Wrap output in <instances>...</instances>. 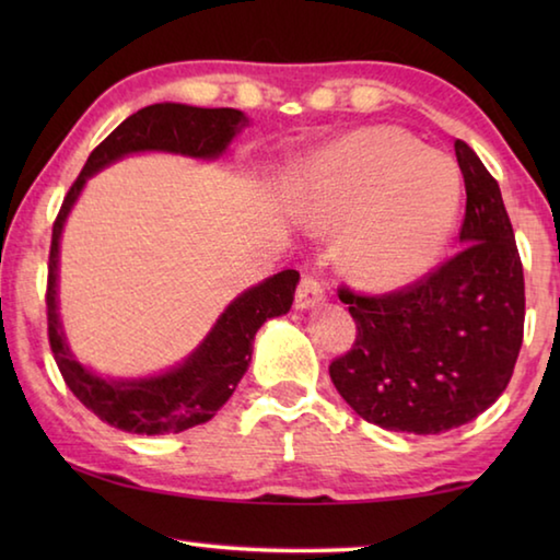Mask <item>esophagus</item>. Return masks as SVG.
Here are the masks:
<instances>
[{"mask_svg": "<svg viewBox=\"0 0 560 560\" xmlns=\"http://www.w3.org/2000/svg\"><path fill=\"white\" fill-rule=\"evenodd\" d=\"M326 299V289L316 277L311 273H303L296 289V308H314L320 301Z\"/></svg>", "mask_w": 560, "mask_h": 560, "instance_id": "34e87169", "label": "esophagus"}]
</instances>
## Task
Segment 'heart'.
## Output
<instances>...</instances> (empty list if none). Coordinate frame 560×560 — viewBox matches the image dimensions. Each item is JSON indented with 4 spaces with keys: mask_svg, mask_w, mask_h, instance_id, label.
Wrapping results in <instances>:
<instances>
[{
    "mask_svg": "<svg viewBox=\"0 0 560 560\" xmlns=\"http://www.w3.org/2000/svg\"><path fill=\"white\" fill-rule=\"evenodd\" d=\"M459 195L457 163L390 126L348 132L311 155L293 179L301 214L340 230L343 269L377 291L400 289L438 261Z\"/></svg>",
    "mask_w": 560,
    "mask_h": 560,
    "instance_id": "1",
    "label": "heart"
}]
</instances>
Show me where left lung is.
Instances as JSON below:
<instances>
[{
    "mask_svg": "<svg viewBox=\"0 0 560 560\" xmlns=\"http://www.w3.org/2000/svg\"><path fill=\"white\" fill-rule=\"evenodd\" d=\"M454 153L467 187L462 249L402 289H338L358 334L328 365L330 381L385 430L467 424L506 390L524 343V267L499 183L464 140Z\"/></svg>",
    "mask_w": 560,
    "mask_h": 560,
    "instance_id": "left-lung-1",
    "label": "left lung"
}]
</instances>
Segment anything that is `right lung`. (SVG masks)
Listing matches in <instances>:
<instances>
[{
  "label": "right lung",
  "instance_id": "obj_1",
  "mask_svg": "<svg viewBox=\"0 0 560 560\" xmlns=\"http://www.w3.org/2000/svg\"><path fill=\"white\" fill-rule=\"evenodd\" d=\"M246 122L249 120L244 113L234 108H195L183 103H155L140 108L93 150L81 175L63 197L51 232L49 279H46L49 346L69 390L110 428L132 434H170L212 420L217 410L230 400L249 365L254 334L264 320L287 314L291 308L299 271H279L259 287L244 291L217 320L205 343L175 371L150 381H106L71 355L56 314V269H59V236L66 214L71 212L83 183L113 160L138 150L217 158Z\"/></svg>",
  "mask_w": 560,
  "mask_h": 560
}]
</instances>
